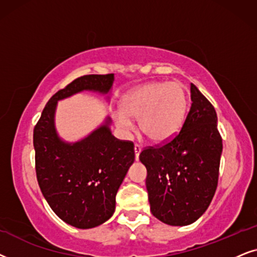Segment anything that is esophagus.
Returning a JSON list of instances; mask_svg holds the SVG:
<instances>
[{
    "label": "esophagus",
    "mask_w": 257,
    "mask_h": 257,
    "mask_svg": "<svg viewBox=\"0 0 257 257\" xmlns=\"http://www.w3.org/2000/svg\"><path fill=\"white\" fill-rule=\"evenodd\" d=\"M134 150H135V160L139 161V156H140V153H141V150H142V147L140 145H135Z\"/></svg>",
    "instance_id": "34e87169"
}]
</instances>
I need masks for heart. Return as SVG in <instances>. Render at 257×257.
<instances>
[{
  "instance_id": "1",
  "label": "heart",
  "mask_w": 257,
  "mask_h": 257,
  "mask_svg": "<svg viewBox=\"0 0 257 257\" xmlns=\"http://www.w3.org/2000/svg\"><path fill=\"white\" fill-rule=\"evenodd\" d=\"M186 89L177 82H152L128 91L122 97V111L114 114L122 132L133 129L139 118L140 131L154 142L172 139L182 126L187 112Z\"/></svg>"
}]
</instances>
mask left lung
Instances as JSON below:
<instances>
[{
	"label": "left lung",
	"mask_w": 257,
	"mask_h": 257,
	"mask_svg": "<svg viewBox=\"0 0 257 257\" xmlns=\"http://www.w3.org/2000/svg\"><path fill=\"white\" fill-rule=\"evenodd\" d=\"M190 93L193 103L179 134L140 154L147 168L150 210L169 225L194 223L209 207L217 188L222 154L217 115L193 83Z\"/></svg>",
	"instance_id": "obj_1"
}]
</instances>
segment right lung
I'll return each mask as SVG.
<instances>
[{
    "instance_id": "add662e5",
    "label": "right lung",
    "mask_w": 257,
    "mask_h": 257,
    "mask_svg": "<svg viewBox=\"0 0 257 257\" xmlns=\"http://www.w3.org/2000/svg\"><path fill=\"white\" fill-rule=\"evenodd\" d=\"M114 74L84 75L48 101L34 128L37 182L44 198L61 220L73 227H97L111 217L115 197L135 160L134 143L111 134L110 118L87 138L69 143L57 135V101L89 90L109 94Z\"/></svg>"
}]
</instances>
